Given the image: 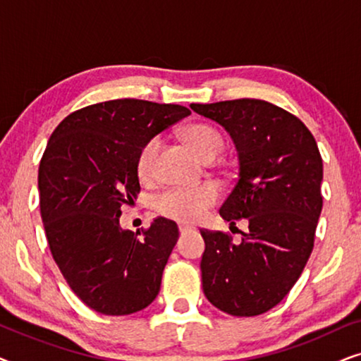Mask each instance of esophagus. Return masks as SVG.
I'll return each instance as SVG.
<instances>
[{
  "mask_svg": "<svg viewBox=\"0 0 361 361\" xmlns=\"http://www.w3.org/2000/svg\"><path fill=\"white\" fill-rule=\"evenodd\" d=\"M194 230H195L194 226L185 225V224H179V231H180V235H187V233H190V231H194Z\"/></svg>",
  "mask_w": 361,
  "mask_h": 361,
  "instance_id": "esophagus-1",
  "label": "esophagus"
}]
</instances>
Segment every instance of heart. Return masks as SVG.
Here are the masks:
<instances>
[{"mask_svg":"<svg viewBox=\"0 0 361 361\" xmlns=\"http://www.w3.org/2000/svg\"><path fill=\"white\" fill-rule=\"evenodd\" d=\"M187 142L197 156L204 161L216 159L225 147V140L219 130L214 126L197 123L185 130L184 133ZM161 137L152 136L141 147L137 156V172L141 179L151 180L156 176V159L159 152ZM219 199V192L214 185H199V187H172L157 197L156 210L167 219L190 224L197 221L205 215L210 207L215 205Z\"/></svg>","mask_w":361,"mask_h":361,"instance_id":"1","label":"heart"}]
</instances>
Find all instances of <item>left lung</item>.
<instances>
[{
    "label": "left lung",
    "mask_w": 361,
    "mask_h": 361,
    "mask_svg": "<svg viewBox=\"0 0 361 361\" xmlns=\"http://www.w3.org/2000/svg\"><path fill=\"white\" fill-rule=\"evenodd\" d=\"M230 133L238 177L220 207L224 220L246 219L241 240L200 230L202 288L216 309L236 317L268 312L299 279L314 248L322 212V157L307 126L256 98L192 103Z\"/></svg>",
    "instance_id": "obj_1"
}]
</instances>
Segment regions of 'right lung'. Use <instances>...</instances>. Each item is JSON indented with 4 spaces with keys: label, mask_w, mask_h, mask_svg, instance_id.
<instances>
[{
    "label": "right lung",
    "mask_w": 361,
    "mask_h": 361,
    "mask_svg": "<svg viewBox=\"0 0 361 361\" xmlns=\"http://www.w3.org/2000/svg\"><path fill=\"white\" fill-rule=\"evenodd\" d=\"M189 115L171 103L102 102L63 118L47 142L39 194L49 248L71 289L97 312H137L159 293L179 238L176 221L157 216L133 233L121 228L120 215L141 190V147Z\"/></svg>",
    "instance_id": "obj_1"
}]
</instances>
